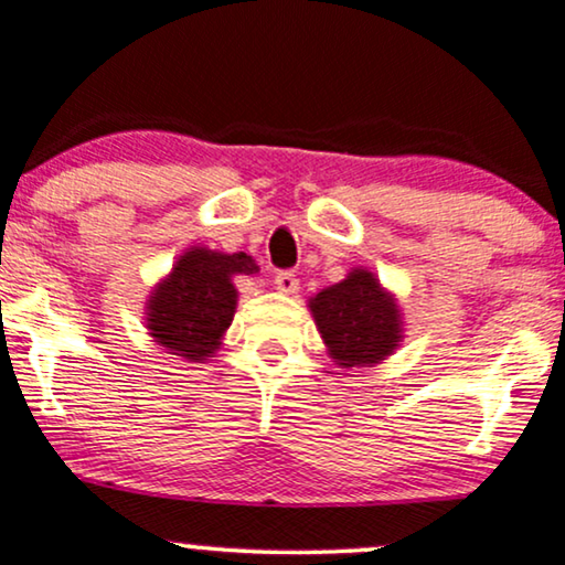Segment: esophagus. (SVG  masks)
<instances>
[{"label": "esophagus", "instance_id": "obj_1", "mask_svg": "<svg viewBox=\"0 0 565 565\" xmlns=\"http://www.w3.org/2000/svg\"><path fill=\"white\" fill-rule=\"evenodd\" d=\"M273 284H276L278 292H284V295H297V289H300V278H297L292 270L276 273Z\"/></svg>", "mask_w": 565, "mask_h": 565}]
</instances>
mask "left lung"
Returning <instances> with one entry per match:
<instances>
[{
	"label": "left lung",
	"mask_w": 565,
	"mask_h": 565,
	"mask_svg": "<svg viewBox=\"0 0 565 565\" xmlns=\"http://www.w3.org/2000/svg\"><path fill=\"white\" fill-rule=\"evenodd\" d=\"M316 330L340 367H373L392 356L402 340L396 297L364 268L308 300Z\"/></svg>",
	"instance_id": "obj_1"
}]
</instances>
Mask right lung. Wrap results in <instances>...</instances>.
Here are the masks:
<instances>
[{"label":"right lung","instance_id":"add662e5","mask_svg":"<svg viewBox=\"0 0 565 565\" xmlns=\"http://www.w3.org/2000/svg\"><path fill=\"white\" fill-rule=\"evenodd\" d=\"M257 270L246 252L192 246L147 300V330L154 343L188 362H206L222 345L238 306L233 278Z\"/></svg>","mask_w":565,"mask_h":565}]
</instances>
